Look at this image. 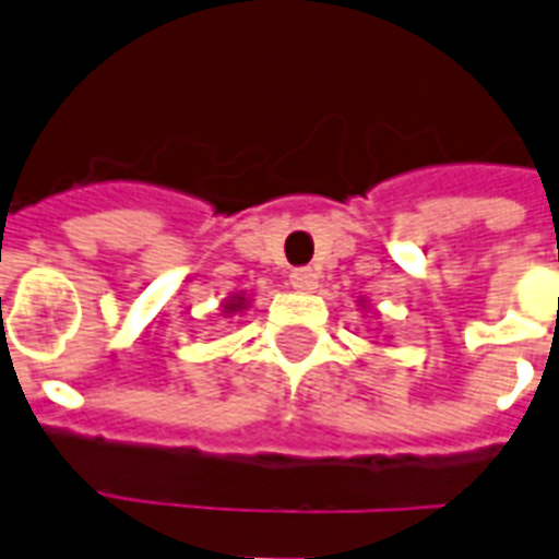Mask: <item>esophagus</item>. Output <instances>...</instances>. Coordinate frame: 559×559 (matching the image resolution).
<instances>
[{"instance_id":"esophagus-1","label":"esophagus","mask_w":559,"mask_h":559,"mask_svg":"<svg viewBox=\"0 0 559 559\" xmlns=\"http://www.w3.org/2000/svg\"><path fill=\"white\" fill-rule=\"evenodd\" d=\"M289 284H293V289H298V293H312V289L319 287V272L310 270V266L293 270V275H289Z\"/></svg>"}]
</instances>
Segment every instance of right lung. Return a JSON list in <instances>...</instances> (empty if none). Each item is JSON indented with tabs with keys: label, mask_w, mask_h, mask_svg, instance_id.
Segmentation results:
<instances>
[{
	"label": "right lung",
	"mask_w": 559,
	"mask_h": 559,
	"mask_svg": "<svg viewBox=\"0 0 559 559\" xmlns=\"http://www.w3.org/2000/svg\"><path fill=\"white\" fill-rule=\"evenodd\" d=\"M240 310H247V298H243V295H233V298L224 304L226 316H233V312H240Z\"/></svg>",
	"instance_id": "right-lung-1"
}]
</instances>
